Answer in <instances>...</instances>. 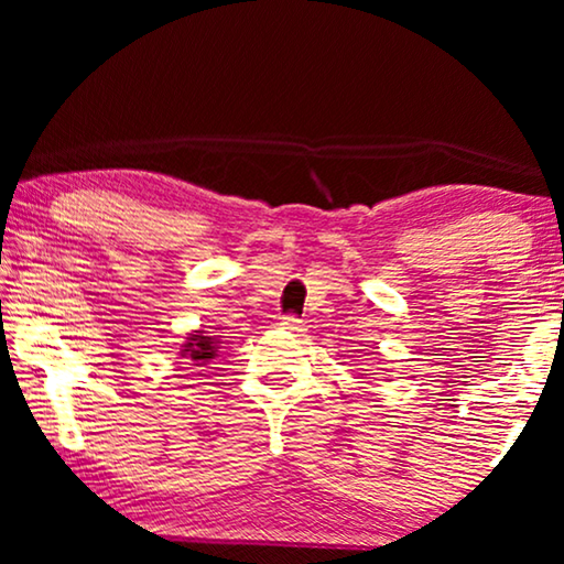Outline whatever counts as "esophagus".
Returning <instances> with one entry per match:
<instances>
[{
  "label": "esophagus",
  "instance_id": "esophagus-1",
  "mask_svg": "<svg viewBox=\"0 0 564 564\" xmlns=\"http://www.w3.org/2000/svg\"><path fill=\"white\" fill-rule=\"evenodd\" d=\"M280 326L284 330H290V334H303V330H305V323L295 318V315H284V318L280 321Z\"/></svg>",
  "mask_w": 564,
  "mask_h": 564
}]
</instances>
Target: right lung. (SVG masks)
Instances as JSON below:
<instances>
[{"label": "right lung", "mask_w": 564, "mask_h": 564, "mask_svg": "<svg viewBox=\"0 0 564 564\" xmlns=\"http://www.w3.org/2000/svg\"><path fill=\"white\" fill-rule=\"evenodd\" d=\"M220 338L207 336L205 330H195V334L187 336V341L182 344V357L195 361V367H203L205 361L215 359V351H218Z\"/></svg>", "instance_id": "right-lung-1"}]
</instances>
